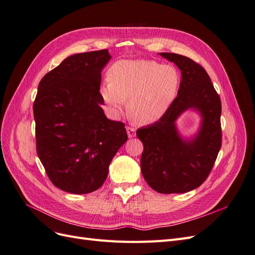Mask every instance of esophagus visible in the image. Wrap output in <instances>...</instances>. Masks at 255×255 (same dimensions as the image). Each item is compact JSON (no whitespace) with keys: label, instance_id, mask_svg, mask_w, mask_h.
I'll list each match as a JSON object with an SVG mask.
<instances>
[{"label":"esophagus","instance_id":"1","mask_svg":"<svg viewBox=\"0 0 255 255\" xmlns=\"http://www.w3.org/2000/svg\"><path fill=\"white\" fill-rule=\"evenodd\" d=\"M127 133L129 138H133L136 135V129L132 127H127Z\"/></svg>","mask_w":255,"mask_h":255}]
</instances>
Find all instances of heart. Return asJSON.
<instances>
[{
  "mask_svg": "<svg viewBox=\"0 0 255 255\" xmlns=\"http://www.w3.org/2000/svg\"><path fill=\"white\" fill-rule=\"evenodd\" d=\"M110 83L101 96L110 109L120 114L128 99L129 115L140 125L155 122L171 105L180 84V75L171 65L151 60H123L110 71Z\"/></svg>",
  "mask_w": 255,
  "mask_h": 255,
  "instance_id": "1",
  "label": "heart"
}]
</instances>
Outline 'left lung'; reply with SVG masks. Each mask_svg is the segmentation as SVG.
<instances>
[{"label": "left lung", "mask_w": 255, "mask_h": 255, "mask_svg": "<svg viewBox=\"0 0 255 255\" xmlns=\"http://www.w3.org/2000/svg\"><path fill=\"white\" fill-rule=\"evenodd\" d=\"M181 70L177 97L161 118L136 135L143 144L140 167L149 186L160 194H183L199 187L210 174L221 148V101L202 66L175 53H160ZM187 109L198 110L199 132L185 140L175 121Z\"/></svg>", "instance_id": "left-lung-1"}]
</instances>
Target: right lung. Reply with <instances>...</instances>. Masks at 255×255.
<instances>
[{"mask_svg": "<svg viewBox=\"0 0 255 255\" xmlns=\"http://www.w3.org/2000/svg\"><path fill=\"white\" fill-rule=\"evenodd\" d=\"M107 50L74 54L41 79L33 105L36 149L50 181L70 194L100 188L113 157L128 140L125 123L101 105Z\"/></svg>", "mask_w": 255, "mask_h": 255, "instance_id": "add662e5", "label": "right lung"}]
</instances>
